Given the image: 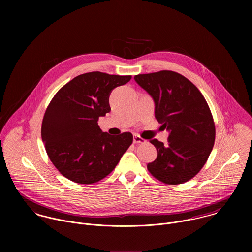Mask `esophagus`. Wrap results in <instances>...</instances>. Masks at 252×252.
Returning a JSON list of instances; mask_svg holds the SVG:
<instances>
[{
    "instance_id": "obj_1",
    "label": "esophagus",
    "mask_w": 252,
    "mask_h": 252,
    "mask_svg": "<svg viewBox=\"0 0 252 252\" xmlns=\"http://www.w3.org/2000/svg\"><path fill=\"white\" fill-rule=\"evenodd\" d=\"M146 141L141 138L139 135L134 136V144H144Z\"/></svg>"
}]
</instances>
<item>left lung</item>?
I'll use <instances>...</instances> for the list:
<instances>
[{
  "label": "left lung",
  "instance_id": "left-lung-1",
  "mask_svg": "<svg viewBox=\"0 0 252 252\" xmlns=\"http://www.w3.org/2000/svg\"><path fill=\"white\" fill-rule=\"evenodd\" d=\"M152 97L155 118L170 133L168 144L154 139L157 158L147 164L149 173L166 184L194 178L206 164L215 144L216 126L207 101L185 76L172 71L135 75Z\"/></svg>",
  "mask_w": 252,
  "mask_h": 252
}]
</instances>
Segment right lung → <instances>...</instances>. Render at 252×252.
Returning <instances> with one entry per match:
<instances>
[{
  "instance_id": "1",
  "label": "right lung",
  "mask_w": 252,
  "mask_h": 252,
  "mask_svg": "<svg viewBox=\"0 0 252 252\" xmlns=\"http://www.w3.org/2000/svg\"><path fill=\"white\" fill-rule=\"evenodd\" d=\"M131 78L101 72L79 74L49 103L41 139L50 161L68 180L80 184L103 180L133 143L131 133L111 136L98 125L99 118L110 111L111 91Z\"/></svg>"
}]
</instances>
